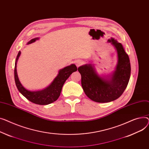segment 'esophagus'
<instances>
[{"label": "esophagus", "instance_id": "34e87169", "mask_svg": "<svg viewBox=\"0 0 149 149\" xmlns=\"http://www.w3.org/2000/svg\"><path fill=\"white\" fill-rule=\"evenodd\" d=\"M74 63H75V64L76 65L77 67H79V66H80V65H81L82 64V61L81 60L77 59V60H76L74 61Z\"/></svg>", "mask_w": 149, "mask_h": 149}]
</instances>
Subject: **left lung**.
<instances>
[{
  "label": "left lung",
  "instance_id": "8db88e82",
  "mask_svg": "<svg viewBox=\"0 0 149 149\" xmlns=\"http://www.w3.org/2000/svg\"><path fill=\"white\" fill-rule=\"evenodd\" d=\"M108 42L117 54V65L110 74L100 76L93 64L78 67L84 93L91 100L99 103L110 102L120 97L126 88L130 76V60L123 45L113 38Z\"/></svg>",
  "mask_w": 149,
  "mask_h": 149
}]
</instances>
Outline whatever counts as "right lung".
Returning a JSON list of instances; mask_svg holds the SVG:
<instances>
[{"instance_id": "1", "label": "right lung", "mask_w": 149, "mask_h": 149, "mask_svg": "<svg viewBox=\"0 0 149 149\" xmlns=\"http://www.w3.org/2000/svg\"><path fill=\"white\" fill-rule=\"evenodd\" d=\"M39 40L38 37L33 38L28 42L27 45H29ZM21 54V52L19 51L17 56L15 67H14V79L15 82L17 89L19 92L28 100L31 102L41 105H46L56 101L59 97L61 90L66 80L70 76V74L77 71V67L75 64H71L67 66L62 69H60L58 75L54 79L51 84L46 88L41 90L38 91H30L26 89L22 85L17 75V63Z\"/></svg>"}]
</instances>
